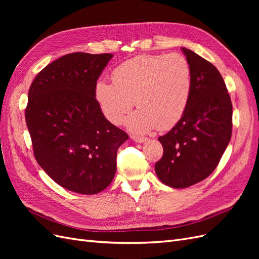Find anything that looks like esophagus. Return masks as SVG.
<instances>
[{
    "label": "esophagus",
    "mask_w": 259,
    "mask_h": 259,
    "mask_svg": "<svg viewBox=\"0 0 259 259\" xmlns=\"http://www.w3.org/2000/svg\"><path fill=\"white\" fill-rule=\"evenodd\" d=\"M131 138L134 140V142L136 143H139V144H143V143H146L148 138L147 137H142V136H136V135H131Z\"/></svg>",
    "instance_id": "34e87169"
}]
</instances>
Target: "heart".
<instances>
[{"mask_svg":"<svg viewBox=\"0 0 259 259\" xmlns=\"http://www.w3.org/2000/svg\"><path fill=\"white\" fill-rule=\"evenodd\" d=\"M111 77L112 83H96V103L109 122L120 125L135 101L139 109L125 125L136 134L171 128L189 104L191 69L179 54L142 55L116 67Z\"/></svg>","mask_w":259,"mask_h":259,"instance_id":"1","label":"heart"}]
</instances>
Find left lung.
I'll return each instance as SVG.
<instances>
[{
    "label": "left lung",
    "instance_id": "obj_1",
    "mask_svg": "<svg viewBox=\"0 0 259 259\" xmlns=\"http://www.w3.org/2000/svg\"><path fill=\"white\" fill-rule=\"evenodd\" d=\"M182 51L191 69V96L182 119L159 137L164 153L154 166L161 182L176 189L213 173L232 133V104L222 74L198 54Z\"/></svg>",
    "mask_w": 259,
    "mask_h": 259
}]
</instances>
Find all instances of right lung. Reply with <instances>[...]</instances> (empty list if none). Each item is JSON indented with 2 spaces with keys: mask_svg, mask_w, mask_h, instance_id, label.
<instances>
[{
  "mask_svg": "<svg viewBox=\"0 0 259 259\" xmlns=\"http://www.w3.org/2000/svg\"><path fill=\"white\" fill-rule=\"evenodd\" d=\"M113 55L72 53L46 66L28 93L26 122L33 153L65 189L95 194L111 184L116 151L128 139L101 113L95 85Z\"/></svg>",
  "mask_w": 259,
  "mask_h": 259,
  "instance_id": "add662e5",
  "label": "right lung"
}]
</instances>
